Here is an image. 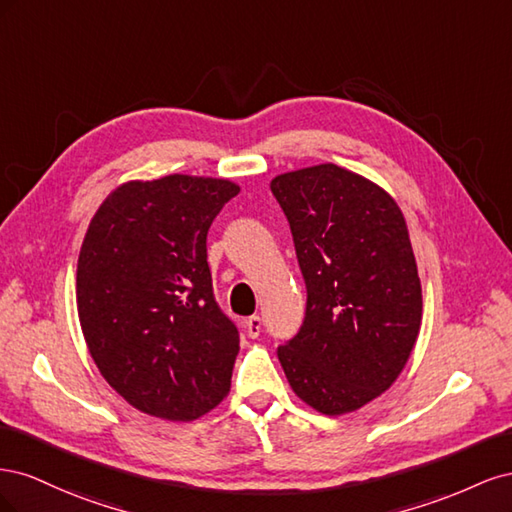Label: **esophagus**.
<instances>
[{
    "label": "esophagus",
    "instance_id": "1",
    "mask_svg": "<svg viewBox=\"0 0 512 512\" xmlns=\"http://www.w3.org/2000/svg\"><path fill=\"white\" fill-rule=\"evenodd\" d=\"M243 327H245V333L254 339V337L260 335L262 320H260V316H250V318H247V320L243 322Z\"/></svg>",
    "mask_w": 512,
    "mask_h": 512
}]
</instances>
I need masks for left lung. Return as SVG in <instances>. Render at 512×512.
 I'll list each match as a JSON object with an SVG mask.
<instances>
[{"label":"left lung","mask_w":512,"mask_h":512,"mask_svg":"<svg viewBox=\"0 0 512 512\" xmlns=\"http://www.w3.org/2000/svg\"><path fill=\"white\" fill-rule=\"evenodd\" d=\"M271 192L307 288L303 327L277 359L307 406L354 412L397 380L421 331L406 218L378 183L329 162L277 175Z\"/></svg>","instance_id":"8db88e82"}]
</instances>
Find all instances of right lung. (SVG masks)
I'll use <instances>...</instances> for the list:
<instances>
[{"label":"right lung","mask_w":512,"mask_h":512,"mask_svg":"<svg viewBox=\"0 0 512 512\" xmlns=\"http://www.w3.org/2000/svg\"><path fill=\"white\" fill-rule=\"evenodd\" d=\"M237 194L213 177L128 181L85 232L76 307L89 354L149 416L188 423L230 391L239 331L213 297L207 232Z\"/></svg>","instance_id":"1"}]
</instances>
